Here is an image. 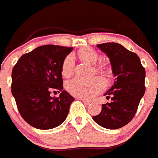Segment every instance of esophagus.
<instances>
[{
	"instance_id": "1",
	"label": "esophagus",
	"mask_w": 158,
	"mask_h": 158,
	"mask_svg": "<svg viewBox=\"0 0 158 158\" xmlns=\"http://www.w3.org/2000/svg\"><path fill=\"white\" fill-rule=\"evenodd\" d=\"M77 99H79V100H82V102H83L84 104H85V105H89V104H90V101H89V100H85V99L79 98V97H78Z\"/></svg>"
}]
</instances>
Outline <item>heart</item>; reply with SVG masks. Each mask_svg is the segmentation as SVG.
<instances>
[{
	"label": "heart",
	"mask_w": 158,
	"mask_h": 158,
	"mask_svg": "<svg viewBox=\"0 0 158 158\" xmlns=\"http://www.w3.org/2000/svg\"><path fill=\"white\" fill-rule=\"evenodd\" d=\"M78 56L83 61L95 64L99 56L96 51L90 47H85L78 51ZM74 67V58L73 55L69 54L64 58L62 64V74L65 77H69L72 75ZM96 73L108 75L109 68L105 64H99L94 67ZM67 91L73 96L79 98L91 99L104 89L105 83L101 77H95L90 79H83L81 77H74L68 81L65 84Z\"/></svg>",
	"instance_id": "heart-1"
}]
</instances>
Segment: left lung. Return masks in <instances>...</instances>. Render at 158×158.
Instances as JSON below:
<instances>
[{"label": "left lung", "instance_id": "1", "mask_svg": "<svg viewBox=\"0 0 158 158\" xmlns=\"http://www.w3.org/2000/svg\"><path fill=\"white\" fill-rule=\"evenodd\" d=\"M97 47L109 58L115 78L114 85L104 94L107 99L111 96V102L102 104L101 112L93 116V119L107 129H118L135 116L146 91V70L139 57L121 44L106 43Z\"/></svg>", "mask_w": 158, "mask_h": 158}]
</instances>
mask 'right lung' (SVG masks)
<instances>
[{"mask_svg": "<svg viewBox=\"0 0 158 158\" xmlns=\"http://www.w3.org/2000/svg\"><path fill=\"white\" fill-rule=\"evenodd\" d=\"M73 47L44 45L22 55L12 72V93L22 118L40 130L57 127L74 98L63 90L62 64ZM52 91L61 92L51 98Z\"/></svg>", "mask_w": 158, "mask_h": 158, "instance_id": "1", "label": "right lung"}]
</instances>
